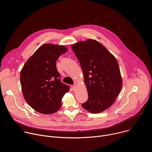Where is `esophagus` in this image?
<instances>
[{"mask_svg": "<svg viewBox=\"0 0 152 152\" xmlns=\"http://www.w3.org/2000/svg\"><path fill=\"white\" fill-rule=\"evenodd\" d=\"M76 85H73V86H72V90H73V91H75V90H76Z\"/></svg>", "mask_w": 152, "mask_h": 152, "instance_id": "1", "label": "esophagus"}]
</instances>
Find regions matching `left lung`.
<instances>
[{
    "label": "left lung",
    "instance_id": "obj_1",
    "mask_svg": "<svg viewBox=\"0 0 152 152\" xmlns=\"http://www.w3.org/2000/svg\"><path fill=\"white\" fill-rule=\"evenodd\" d=\"M80 62L88 99L82 106L91 113H100L115 102L122 88L116 58L96 40L88 39L72 46Z\"/></svg>",
    "mask_w": 152,
    "mask_h": 152
}]
</instances>
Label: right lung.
<instances>
[{"label":"right lung","mask_w":152,"mask_h":152,"mask_svg":"<svg viewBox=\"0 0 152 152\" xmlns=\"http://www.w3.org/2000/svg\"><path fill=\"white\" fill-rule=\"evenodd\" d=\"M67 48L64 46L45 44L40 46L25 64L20 73L23 95L36 111L53 114L61 106L64 95L70 86L59 79L56 62Z\"/></svg>","instance_id":"1"}]
</instances>
